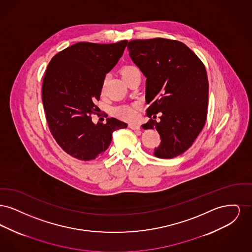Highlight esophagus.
<instances>
[{
  "label": "esophagus",
  "instance_id": "esophagus-1",
  "mask_svg": "<svg viewBox=\"0 0 252 252\" xmlns=\"http://www.w3.org/2000/svg\"><path fill=\"white\" fill-rule=\"evenodd\" d=\"M128 127L131 128L133 130H139L140 129V125H138V124H128Z\"/></svg>",
  "mask_w": 252,
  "mask_h": 252
}]
</instances>
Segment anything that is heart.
I'll use <instances>...</instances> for the list:
<instances>
[{"label": "heart", "mask_w": 252, "mask_h": 252, "mask_svg": "<svg viewBox=\"0 0 252 252\" xmlns=\"http://www.w3.org/2000/svg\"><path fill=\"white\" fill-rule=\"evenodd\" d=\"M137 70L135 67L132 66H125L122 68L121 70V74L124 77H126L127 74H129L130 72ZM106 80L103 82V86H105ZM137 108L138 105H123L119 106L117 108L113 109V115H115L116 117L126 121L135 120L137 117Z\"/></svg>", "instance_id": "b5f03b06"}]
</instances>
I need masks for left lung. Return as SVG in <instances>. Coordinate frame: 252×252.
Listing matches in <instances>:
<instances>
[{
  "instance_id": "left-lung-1",
  "label": "left lung",
  "mask_w": 252,
  "mask_h": 252,
  "mask_svg": "<svg viewBox=\"0 0 252 252\" xmlns=\"http://www.w3.org/2000/svg\"><path fill=\"white\" fill-rule=\"evenodd\" d=\"M127 49L146 77L145 101L150 118L144 129H156L159 158L184 153L202 130L207 118L209 82L203 62L184 43L162 37L134 39ZM159 113L160 120L156 114Z\"/></svg>"
}]
</instances>
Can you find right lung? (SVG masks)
<instances>
[{
  "instance_id": "right-lung-1",
  "label": "right lung",
  "mask_w": 252,
  "mask_h": 252,
  "mask_svg": "<svg viewBox=\"0 0 252 252\" xmlns=\"http://www.w3.org/2000/svg\"><path fill=\"white\" fill-rule=\"evenodd\" d=\"M127 40L99 44L78 42L49 62L42 82V103L49 129L60 147L80 160L94 159L108 149L112 133L127 124L115 118L94 124L103 82L120 60Z\"/></svg>"
}]
</instances>
